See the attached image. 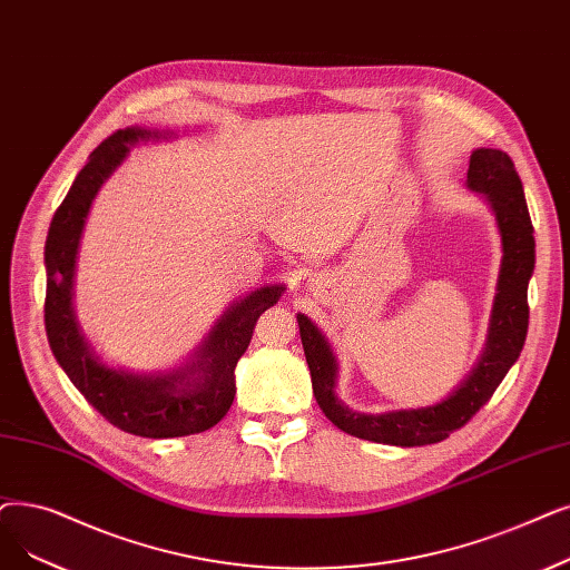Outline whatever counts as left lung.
<instances>
[{
    "label": "left lung",
    "instance_id": "left-lung-1",
    "mask_svg": "<svg viewBox=\"0 0 570 570\" xmlns=\"http://www.w3.org/2000/svg\"><path fill=\"white\" fill-rule=\"evenodd\" d=\"M468 186L484 193L487 203L499 220L503 237V265L499 293L493 303L487 350L459 391L448 401L419 410H399L384 414H361L346 407L335 395L337 363L328 342L305 314H298L301 340L312 373V389L318 407L331 422L350 435L395 444V448H419L433 444L465 426L482 405L489 403L508 370L522 352L529 328L527 288L535 263L533 224L527 197L514 163L499 148H478L470 156Z\"/></svg>",
    "mask_w": 570,
    "mask_h": 570
}]
</instances>
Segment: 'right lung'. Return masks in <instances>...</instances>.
Returning <instances> with one entry per match:
<instances>
[{"mask_svg":"<svg viewBox=\"0 0 570 570\" xmlns=\"http://www.w3.org/2000/svg\"><path fill=\"white\" fill-rule=\"evenodd\" d=\"M158 132L116 130L90 154L58 207L46 239L43 324L53 356L83 399L116 429L141 438H181L216 426L235 399V365L252 342L258 316L282 286H263L235 303L205 340L197 361L169 375H132L97 363L71 312L79 237L95 193L128 156V144ZM163 137V135H160Z\"/></svg>","mask_w":570,"mask_h":570,"instance_id":"1","label":"right lung"}]
</instances>
